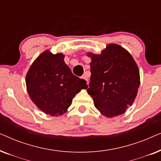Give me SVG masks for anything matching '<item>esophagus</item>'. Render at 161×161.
<instances>
[{"mask_svg": "<svg viewBox=\"0 0 161 161\" xmlns=\"http://www.w3.org/2000/svg\"><path fill=\"white\" fill-rule=\"evenodd\" d=\"M81 78L84 79V80H85L86 81H87V83H88V80H89V78H88V75H87L86 74H85V75H82V77H81Z\"/></svg>", "mask_w": 161, "mask_h": 161, "instance_id": "34e87169", "label": "esophagus"}]
</instances>
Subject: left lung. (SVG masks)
<instances>
[{"label": "left lung", "instance_id": "obj_1", "mask_svg": "<svg viewBox=\"0 0 161 161\" xmlns=\"http://www.w3.org/2000/svg\"><path fill=\"white\" fill-rule=\"evenodd\" d=\"M92 57L89 94L95 107L107 117L125 113L133 104L140 85L139 71L130 54L115 44Z\"/></svg>", "mask_w": 161, "mask_h": 161}]
</instances>
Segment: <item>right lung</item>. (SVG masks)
I'll use <instances>...</instances> for the list:
<instances>
[{
  "label": "right lung",
  "instance_id": "right-lung-1",
  "mask_svg": "<svg viewBox=\"0 0 161 161\" xmlns=\"http://www.w3.org/2000/svg\"><path fill=\"white\" fill-rule=\"evenodd\" d=\"M63 54L42 53L31 66L26 86L31 99L41 111L51 116L62 115L86 81L74 75L64 61Z\"/></svg>",
  "mask_w": 161,
  "mask_h": 161
}]
</instances>
